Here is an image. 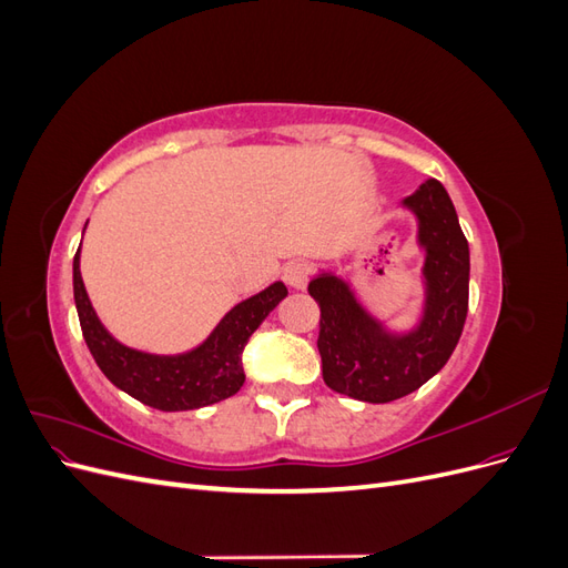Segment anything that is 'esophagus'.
I'll return each instance as SVG.
<instances>
[{
	"label": "esophagus",
	"mask_w": 568,
	"mask_h": 568,
	"mask_svg": "<svg viewBox=\"0 0 568 568\" xmlns=\"http://www.w3.org/2000/svg\"><path fill=\"white\" fill-rule=\"evenodd\" d=\"M311 265L303 263V261H294L284 267V282L291 288H305L307 282H311Z\"/></svg>",
	"instance_id": "34e87169"
}]
</instances>
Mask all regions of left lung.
<instances>
[{
  "label": "left lung",
  "mask_w": 568,
  "mask_h": 568,
  "mask_svg": "<svg viewBox=\"0 0 568 568\" xmlns=\"http://www.w3.org/2000/svg\"><path fill=\"white\" fill-rule=\"evenodd\" d=\"M403 209L417 217L424 248V307L409 332H390L357 301L346 280L320 272L307 291L320 305L324 384L363 403H390L417 390L448 363L469 307V244L438 180H426Z\"/></svg>",
  "instance_id": "8db88e82"
}]
</instances>
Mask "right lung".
<instances>
[{"mask_svg":"<svg viewBox=\"0 0 568 568\" xmlns=\"http://www.w3.org/2000/svg\"><path fill=\"white\" fill-rule=\"evenodd\" d=\"M88 227V225H84ZM282 282L270 284L220 320L201 346L178 355H153L123 346L97 317L80 274V248L73 257V296L84 343L106 379L153 409H199L230 398L244 386L242 353L251 334L286 298Z\"/></svg>","mask_w":568,"mask_h":568,"instance_id":"obj_1","label":"right lung"}]
</instances>
